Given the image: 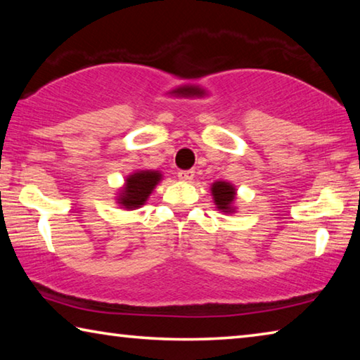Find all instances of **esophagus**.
I'll use <instances>...</instances> for the list:
<instances>
[{"label": "esophagus", "mask_w": 360, "mask_h": 360, "mask_svg": "<svg viewBox=\"0 0 360 360\" xmlns=\"http://www.w3.org/2000/svg\"><path fill=\"white\" fill-rule=\"evenodd\" d=\"M195 176V172L193 169H184V172H179L178 173V178L182 181V182H191Z\"/></svg>", "instance_id": "obj_1"}]
</instances>
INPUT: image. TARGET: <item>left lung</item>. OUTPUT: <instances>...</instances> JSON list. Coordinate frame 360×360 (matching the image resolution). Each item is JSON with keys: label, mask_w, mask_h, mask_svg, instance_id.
<instances>
[{"label": "left lung", "mask_w": 360, "mask_h": 360, "mask_svg": "<svg viewBox=\"0 0 360 360\" xmlns=\"http://www.w3.org/2000/svg\"><path fill=\"white\" fill-rule=\"evenodd\" d=\"M211 193H212V198H214L216 208L219 211L225 212V214H231V212H235L233 202L236 197V191L230 182L216 181L214 184L211 186Z\"/></svg>", "instance_id": "1"}]
</instances>
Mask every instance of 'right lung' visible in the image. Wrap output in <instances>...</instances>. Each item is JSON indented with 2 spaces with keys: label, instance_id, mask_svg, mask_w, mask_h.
I'll use <instances>...</instances> for the list:
<instances>
[{
  "label": "right lung",
  "instance_id": "obj_1",
  "mask_svg": "<svg viewBox=\"0 0 360 360\" xmlns=\"http://www.w3.org/2000/svg\"><path fill=\"white\" fill-rule=\"evenodd\" d=\"M160 179V172H154V169H141V172L131 173L125 179V186L120 188L117 203L125 210L141 208Z\"/></svg>",
  "mask_w": 360,
  "mask_h": 360
}]
</instances>
